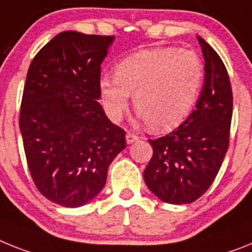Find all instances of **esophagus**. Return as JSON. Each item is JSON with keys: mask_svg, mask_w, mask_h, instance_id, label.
Instances as JSON below:
<instances>
[{"mask_svg": "<svg viewBox=\"0 0 252 252\" xmlns=\"http://www.w3.org/2000/svg\"><path fill=\"white\" fill-rule=\"evenodd\" d=\"M137 140H139V136H136L135 134H131V132H127V134H126V143L127 144H132Z\"/></svg>", "mask_w": 252, "mask_h": 252, "instance_id": "esophagus-1", "label": "esophagus"}]
</instances>
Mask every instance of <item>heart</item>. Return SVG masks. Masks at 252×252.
<instances>
[{
	"instance_id": "b5f03b06",
	"label": "heart",
	"mask_w": 252,
	"mask_h": 252,
	"mask_svg": "<svg viewBox=\"0 0 252 252\" xmlns=\"http://www.w3.org/2000/svg\"><path fill=\"white\" fill-rule=\"evenodd\" d=\"M204 81L197 53L173 47L148 49L121 60L115 74H103L99 93L105 113L120 121L132 94L137 118L156 131L181 124L196 104Z\"/></svg>"
}]
</instances>
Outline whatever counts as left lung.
<instances>
[{
  "label": "left lung",
  "instance_id": "8db88e82",
  "mask_svg": "<svg viewBox=\"0 0 252 252\" xmlns=\"http://www.w3.org/2000/svg\"><path fill=\"white\" fill-rule=\"evenodd\" d=\"M204 56V87L195 109L176 130L149 140L153 157L144 171L148 189L164 203L190 204L213 184L228 149L233 96L218 53L197 36Z\"/></svg>",
  "mask_w": 252,
  "mask_h": 252
}]
</instances>
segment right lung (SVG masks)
<instances>
[{
	"mask_svg": "<svg viewBox=\"0 0 252 252\" xmlns=\"http://www.w3.org/2000/svg\"><path fill=\"white\" fill-rule=\"evenodd\" d=\"M109 35L62 32L33 59L20 109V132L36 189L52 203L79 208L104 188L125 131L105 116L100 64Z\"/></svg>",
	"mask_w": 252,
	"mask_h": 252,
	"instance_id": "obj_1",
	"label": "right lung"
}]
</instances>
